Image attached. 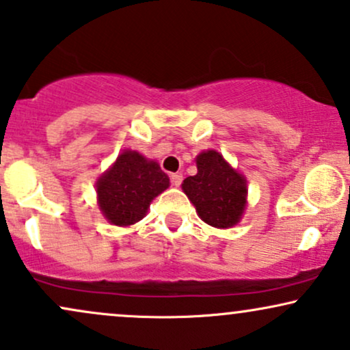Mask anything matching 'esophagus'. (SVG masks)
Returning <instances> with one entry per match:
<instances>
[{
  "label": "esophagus",
  "mask_w": 350,
  "mask_h": 350,
  "mask_svg": "<svg viewBox=\"0 0 350 350\" xmlns=\"http://www.w3.org/2000/svg\"><path fill=\"white\" fill-rule=\"evenodd\" d=\"M180 183H183V174L180 172H174V174H171V184L174 187H179Z\"/></svg>",
  "instance_id": "1"
}]
</instances>
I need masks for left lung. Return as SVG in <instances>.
<instances>
[{
	"instance_id": "1",
	"label": "left lung",
	"mask_w": 350,
	"mask_h": 350,
	"mask_svg": "<svg viewBox=\"0 0 350 350\" xmlns=\"http://www.w3.org/2000/svg\"><path fill=\"white\" fill-rule=\"evenodd\" d=\"M197 174L183 180V191L202 221L213 228H233L247 205V180L217 150L196 157Z\"/></svg>"
}]
</instances>
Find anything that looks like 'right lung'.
Wrapping results in <instances>:
<instances>
[{
    "instance_id": "obj_1",
    "label": "right lung",
    "mask_w": 350,
    "mask_h": 350,
    "mask_svg": "<svg viewBox=\"0 0 350 350\" xmlns=\"http://www.w3.org/2000/svg\"><path fill=\"white\" fill-rule=\"evenodd\" d=\"M170 187V178L154 159L124 150L96 180L98 207L116 226H132L148 212L154 197Z\"/></svg>"
}]
</instances>
